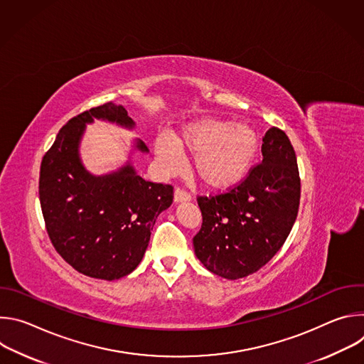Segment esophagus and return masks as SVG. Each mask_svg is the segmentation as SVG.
<instances>
[{"label":"esophagus","instance_id":"1","mask_svg":"<svg viewBox=\"0 0 364 364\" xmlns=\"http://www.w3.org/2000/svg\"><path fill=\"white\" fill-rule=\"evenodd\" d=\"M174 200L177 203H180V201H190L191 200V194L188 191H186L184 188L177 187L176 191H174Z\"/></svg>","mask_w":364,"mask_h":364}]
</instances>
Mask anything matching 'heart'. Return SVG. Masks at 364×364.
Wrapping results in <instances>:
<instances>
[{"label": "heart", "mask_w": 364, "mask_h": 364, "mask_svg": "<svg viewBox=\"0 0 364 364\" xmlns=\"http://www.w3.org/2000/svg\"><path fill=\"white\" fill-rule=\"evenodd\" d=\"M154 149L167 171H176L181 164L177 149L194 154L193 170L200 181L215 190H226L239 184L252 168L259 135L247 124L201 118L176 134L173 144L159 136Z\"/></svg>", "instance_id": "heart-1"}]
</instances>
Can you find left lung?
I'll use <instances>...</instances> for the list:
<instances>
[{
    "instance_id": "1",
    "label": "left lung",
    "mask_w": 364,
    "mask_h": 364,
    "mask_svg": "<svg viewBox=\"0 0 364 364\" xmlns=\"http://www.w3.org/2000/svg\"><path fill=\"white\" fill-rule=\"evenodd\" d=\"M262 161L225 193L197 196L203 223L193 237L210 272L239 279L267 265L285 243L298 215L301 180L287 134L272 127L262 138Z\"/></svg>"
}]
</instances>
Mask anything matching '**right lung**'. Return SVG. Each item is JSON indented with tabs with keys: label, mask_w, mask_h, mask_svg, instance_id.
Instances as JSON below:
<instances>
[{
	"label": "right lung",
	"mask_w": 364,
	"mask_h": 364,
	"mask_svg": "<svg viewBox=\"0 0 364 364\" xmlns=\"http://www.w3.org/2000/svg\"><path fill=\"white\" fill-rule=\"evenodd\" d=\"M107 119L132 128L121 105L103 103L63 125L40 166L38 196L46 230L77 272L114 281L131 274L146 250L159 215L173 203V186L139 177L131 164L96 177L79 159L85 125ZM139 151H148L136 141Z\"/></svg>",
	"instance_id": "add662e5"
}]
</instances>
